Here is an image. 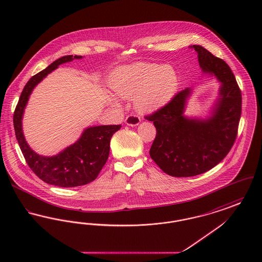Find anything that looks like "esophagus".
<instances>
[{"mask_svg":"<svg viewBox=\"0 0 262 262\" xmlns=\"http://www.w3.org/2000/svg\"><path fill=\"white\" fill-rule=\"evenodd\" d=\"M125 122L126 125L136 126L140 123V117L136 114H132L125 118Z\"/></svg>","mask_w":262,"mask_h":262,"instance_id":"1","label":"esophagus"}]
</instances>
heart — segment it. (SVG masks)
I'll return each instance as SVG.
<instances>
[{
  "label": "heart",
  "instance_id": "b5f03b06",
  "mask_svg": "<svg viewBox=\"0 0 262 262\" xmlns=\"http://www.w3.org/2000/svg\"><path fill=\"white\" fill-rule=\"evenodd\" d=\"M112 88L122 97H137L138 108L156 110L173 98L178 89V75L171 66L136 62L114 72Z\"/></svg>",
  "mask_w": 262,
  "mask_h": 262
}]
</instances>
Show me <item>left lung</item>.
<instances>
[{"instance_id": "left-lung-1", "label": "left lung", "mask_w": 262, "mask_h": 262, "mask_svg": "<svg viewBox=\"0 0 262 262\" xmlns=\"http://www.w3.org/2000/svg\"><path fill=\"white\" fill-rule=\"evenodd\" d=\"M192 48L202 71L222 83L213 116L205 121L183 116L189 88L145 116L156 127L150 157L164 173L177 178L203 174L221 162L236 141L242 114V91L230 67L202 46Z\"/></svg>"}]
</instances>
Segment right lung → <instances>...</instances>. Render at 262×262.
<instances>
[{
    "label": "right lung",
    "instance_id": "add662e5",
    "mask_svg": "<svg viewBox=\"0 0 262 262\" xmlns=\"http://www.w3.org/2000/svg\"><path fill=\"white\" fill-rule=\"evenodd\" d=\"M80 58L82 57L64 56L52 62L37 75H33L25 84L13 113L15 137L27 165L40 180L57 187H78L93 182L107 162L111 137L122 126L111 125L88 127L75 144L53 157L38 155L26 143L21 128V119L31 91L60 64Z\"/></svg>",
    "mask_w": 262,
    "mask_h": 262
}]
</instances>
